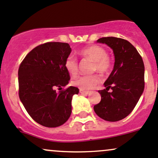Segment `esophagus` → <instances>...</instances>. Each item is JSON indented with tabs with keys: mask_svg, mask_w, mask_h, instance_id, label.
Returning <instances> with one entry per match:
<instances>
[{
	"mask_svg": "<svg viewBox=\"0 0 158 158\" xmlns=\"http://www.w3.org/2000/svg\"><path fill=\"white\" fill-rule=\"evenodd\" d=\"M80 93H81V94H83V95H88L89 94V91H86V90H84V89H80Z\"/></svg>",
	"mask_w": 158,
	"mask_h": 158,
	"instance_id": "1",
	"label": "esophagus"
}]
</instances>
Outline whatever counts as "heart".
<instances>
[{"label":"heart","mask_w":158,"mask_h":158,"mask_svg":"<svg viewBox=\"0 0 158 158\" xmlns=\"http://www.w3.org/2000/svg\"><path fill=\"white\" fill-rule=\"evenodd\" d=\"M82 56L93 60L92 70L93 72L107 73L109 72L112 65V60L110 56L107 54L106 50L99 45H93L82 49L80 52ZM65 68L68 72L75 77L78 74V62L75 56L70 54L65 60ZM101 81V77L98 74L84 75L77 77L73 81V84L80 89L84 90L92 89Z\"/></svg>","instance_id":"b5f03b06"}]
</instances>
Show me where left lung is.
<instances>
[{
    "label": "left lung",
    "mask_w": 158,
    "mask_h": 158,
    "mask_svg": "<svg viewBox=\"0 0 158 158\" xmlns=\"http://www.w3.org/2000/svg\"><path fill=\"white\" fill-rule=\"evenodd\" d=\"M97 42L106 44L114 54V69L99 90L101 101L93 108L99 118L118 121L128 116L136 106L145 88V66L142 56L133 45L124 39L106 37ZM110 89L113 90L108 91Z\"/></svg>",
    "instance_id": "obj_1"
}]
</instances>
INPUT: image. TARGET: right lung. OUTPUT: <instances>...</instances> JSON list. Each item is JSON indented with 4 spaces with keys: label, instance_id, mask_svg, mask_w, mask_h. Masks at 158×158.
I'll list each match as a JSON object with an SVG mask.
<instances>
[{
    "label": "right lung",
    "instance_id": "1",
    "mask_svg": "<svg viewBox=\"0 0 158 158\" xmlns=\"http://www.w3.org/2000/svg\"><path fill=\"white\" fill-rule=\"evenodd\" d=\"M71 51L68 43L47 42L28 52L19 68V99L32 119L44 127L65 123L72 113V96L79 93L75 86L64 89L70 80L65 60Z\"/></svg>",
    "mask_w": 158,
    "mask_h": 158
}]
</instances>
